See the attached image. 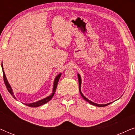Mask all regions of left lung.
Here are the masks:
<instances>
[{"instance_id":"left-lung-1","label":"left lung","mask_w":135,"mask_h":135,"mask_svg":"<svg viewBox=\"0 0 135 135\" xmlns=\"http://www.w3.org/2000/svg\"><path fill=\"white\" fill-rule=\"evenodd\" d=\"M77 76H78V80H79V91H80V95L81 96H82L83 98H84L85 100L86 101H87V102H88L90 103V104H91L92 105H94V106H98V107H104V106H108V105L111 104V103H108V104H97V103H93V101H90L89 100V99L86 98L85 97V96L83 95L82 91H81V84H82V79H81V77L80 75L79 74H77Z\"/></svg>"}]
</instances>
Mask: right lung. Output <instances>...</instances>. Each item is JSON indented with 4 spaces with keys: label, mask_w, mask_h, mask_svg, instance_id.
Wrapping results in <instances>:
<instances>
[{
    "label": "right lung",
    "mask_w": 135,
    "mask_h": 135,
    "mask_svg": "<svg viewBox=\"0 0 135 135\" xmlns=\"http://www.w3.org/2000/svg\"><path fill=\"white\" fill-rule=\"evenodd\" d=\"M2 68L3 69V80H4V83L5 84V86H6V87L7 88V90H8V91H9V93H10L11 95L14 98L16 99L14 95V93H13V90L12 87H11L10 85L9 84V83L8 82V80H7V77L5 76V72L3 71V65H2ZM61 75V73H60L59 74H58L55 77V80H54V82H53V91H52V93L49 96V97L45 98L42 99H40L39 101H36V102H34V103H28V104H26V103H24L25 105H26L27 106H29V107H32V108H37V107H38V106H42V105L43 104H45V103H47V102H49L50 100H51V99L52 98L53 96H54V94L55 93V91H56V87H57V85H58V82L59 81V79H60Z\"/></svg>",
    "instance_id": "1"
}]
</instances>
